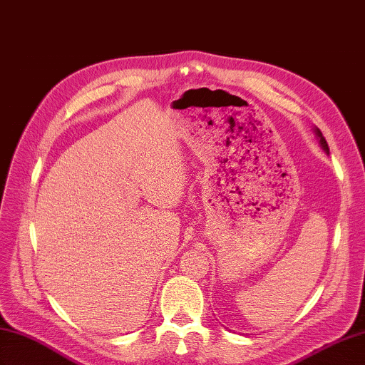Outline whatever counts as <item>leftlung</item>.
<instances>
[{"mask_svg":"<svg viewBox=\"0 0 365 365\" xmlns=\"http://www.w3.org/2000/svg\"><path fill=\"white\" fill-rule=\"evenodd\" d=\"M314 133H315V135H317V137H319V143H320V147L323 148V151H325V153H327V155H329V147H328V142H327V139H325V137H323L322 131H320V129H319L317 126H315V128H314ZM230 331H231V329H230Z\"/></svg>","mask_w":365,"mask_h":365,"instance_id":"8db88e82","label":"left lung"}]
</instances>
